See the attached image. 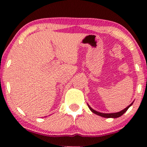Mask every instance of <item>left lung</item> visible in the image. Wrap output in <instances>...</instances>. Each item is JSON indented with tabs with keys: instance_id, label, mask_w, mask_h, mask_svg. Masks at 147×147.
Returning a JSON list of instances; mask_svg holds the SVG:
<instances>
[{
	"instance_id": "1",
	"label": "left lung",
	"mask_w": 147,
	"mask_h": 147,
	"mask_svg": "<svg viewBox=\"0 0 147 147\" xmlns=\"http://www.w3.org/2000/svg\"><path fill=\"white\" fill-rule=\"evenodd\" d=\"M134 102H132L131 104H130L129 106H127V107L124 108V110H121V111L120 112H115V113H102V112H98L96 111V110H94L93 108H92L91 107H90V106L89 105V104H88V108H90V110H91V111L93 112V113L97 114V115L98 116H102V117H104V118H118L120 117V116H121L122 114H124L125 112L127 111V110L129 108L130 106H132V104H133Z\"/></svg>"
}]
</instances>
